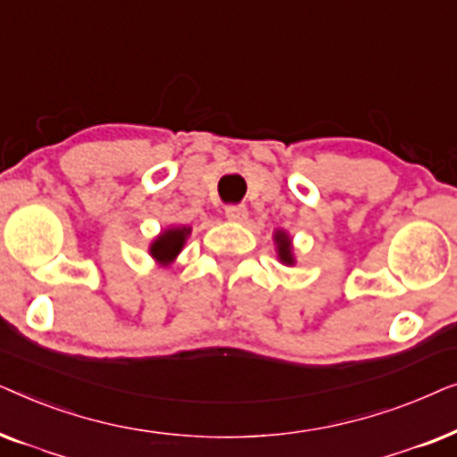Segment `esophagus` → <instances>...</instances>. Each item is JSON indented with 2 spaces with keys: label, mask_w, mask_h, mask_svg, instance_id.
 <instances>
[{
  "label": "esophagus",
  "mask_w": 457,
  "mask_h": 457,
  "mask_svg": "<svg viewBox=\"0 0 457 457\" xmlns=\"http://www.w3.org/2000/svg\"><path fill=\"white\" fill-rule=\"evenodd\" d=\"M224 214H227L228 220L243 222L247 218V208L245 205H228V208L224 210Z\"/></svg>",
  "instance_id": "34e87169"
}]
</instances>
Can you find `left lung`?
I'll return each instance as SVG.
<instances>
[{
    "label": "left lung",
    "instance_id": "left-lung-1",
    "mask_svg": "<svg viewBox=\"0 0 457 457\" xmlns=\"http://www.w3.org/2000/svg\"><path fill=\"white\" fill-rule=\"evenodd\" d=\"M274 239H277V245H278V258L280 262H285V264H293V255H291V239L287 237L285 233H278L274 235Z\"/></svg>",
    "mask_w": 457,
    "mask_h": 457
}]
</instances>
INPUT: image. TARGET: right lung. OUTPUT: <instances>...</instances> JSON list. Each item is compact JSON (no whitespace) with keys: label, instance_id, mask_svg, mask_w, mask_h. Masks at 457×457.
<instances>
[{"label":"right lung","instance_id":"right-lung-1","mask_svg":"<svg viewBox=\"0 0 457 457\" xmlns=\"http://www.w3.org/2000/svg\"><path fill=\"white\" fill-rule=\"evenodd\" d=\"M191 228H170L166 230V233H162L158 239L152 243V255L162 264H168V262H172L177 258V253L183 249V243L187 239V235H189Z\"/></svg>","mask_w":457,"mask_h":457}]
</instances>
